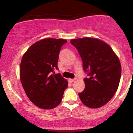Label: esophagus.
<instances>
[{"label": "esophagus", "mask_w": 133, "mask_h": 133, "mask_svg": "<svg viewBox=\"0 0 133 133\" xmlns=\"http://www.w3.org/2000/svg\"><path fill=\"white\" fill-rule=\"evenodd\" d=\"M75 80H76L75 78H73V79H72V78H69V79H68V81H69V82H71V83H72V82H75Z\"/></svg>", "instance_id": "1"}]
</instances>
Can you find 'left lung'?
<instances>
[{
    "mask_svg": "<svg viewBox=\"0 0 133 133\" xmlns=\"http://www.w3.org/2000/svg\"><path fill=\"white\" fill-rule=\"evenodd\" d=\"M77 48L83 64L85 88L78 96L85 106L97 109L107 103L119 86L122 67L112 49L97 38H82L71 39Z\"/></svg>",
    "mask_w": 133,
    "mask_h": 133,
    "instance_id": "8db88e82",
    "label": "left lung"
}]
</instances>
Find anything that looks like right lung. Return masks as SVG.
Returning a JSON list of instances; mask_svg holds the SVG:
<instances>
[{
	"mask_svg": "<svg viewBox=\"0 0 133 133\" xmlns=\"http://www.w3.org/2000/svg\"><path fill=\"white\" fill-rule=\"evenodd\" d=\"M66 39L47 38L36 42L23 55L20 80L27 97L36 106L52 109L61 102L68 82L58 69L60 49Z\"/></svg>",
	"mask_w": 133,
	"mask_h": 133,
	"instance_id": "1",
	"label": "right lung"
}]
</instances>
